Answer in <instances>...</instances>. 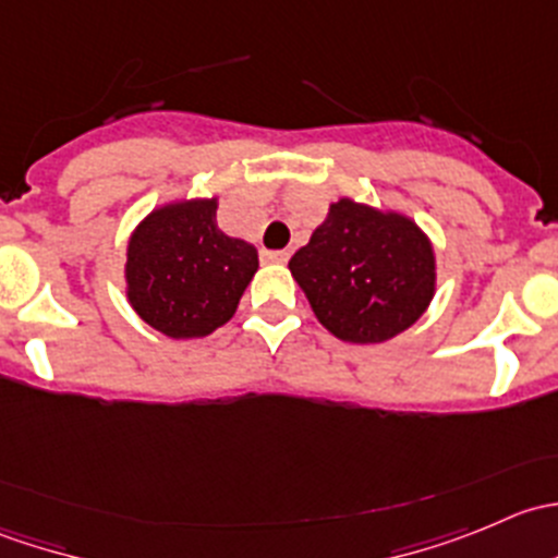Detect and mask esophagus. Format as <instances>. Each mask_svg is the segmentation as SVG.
Here are the masks:
<instances>
[{
  "mask_svg": "<svg viewBox=\"0 0 558 558\" xmlns=\"http://www.w3.org/2000/svg\"><path fill=\"white\" fill-rule=\"evenodd\" d=\"M262 258L264 262H272V264H286L289 262V251H264Z\"/></svg>",
  "mask_w": 558,
  "mask_h": 558,
  "instance_id": "1",
  "label": "esophagus"
}]
</instances>
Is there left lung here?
Wrapping results in <instances>:
<instances>
[{"label": "left lung", "mask_w": 558, "mask_h": 558, "mask_svg": "<svg viewBox=\"0 0 558 558\" xmlns=\"http://www.w3.org/2000/svg\"><path fill=\"white\" fill-rule=\"evenodd\" d=\"M289 269L315 318L356 345L410 329L429 307L437 283L435 247L418 223L348 196L329 207Z\"/></svg>", "instance_id": "8db88e82"}]
</instances>
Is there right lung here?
Segmentation results:
<instances>
[{
	"label": "right lung",
	"instance_id": "obj_1",
	"mask_svg": "<svg viewBox=\"0 0 558 558\" xmlns=\"http://www.w3.org/2000/svg\"><path fill=\"white\" fill-rule=\"evenodd\" d=\"M216 210V196L170 202L129 238V305L172 340L205 337L227 324L258 269L256 247L223 234Z\"/></svg>",
	"mask_w": 558,
	"mask_h": 558
}]
</instances>
